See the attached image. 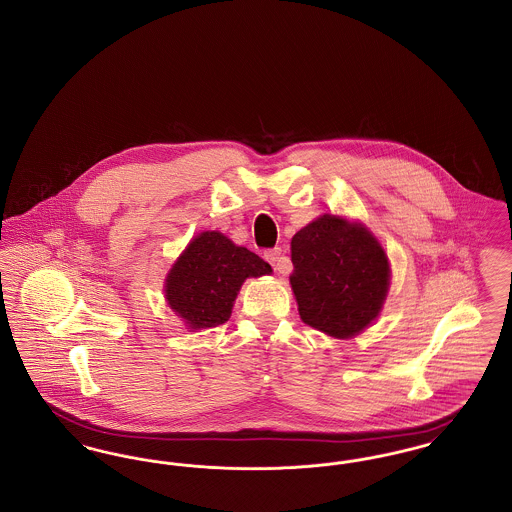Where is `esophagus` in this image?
<instances>
[{
	"label": "esophagus",
	"mask_w": 512,
	"mask_h": 512,
	"mask_svg": "<svg viewBox=\"0 0 512 512\" xmlns=\"http://www.w3.org/2000/svg\"><path fill=\"white\" fill-rule=\"evenodd\" d=\"M268 263L274 267V270H278L280 274H286L290 272L292 263H290V257L280 249V247H274V249H268L265 253Z\"/></svg>",
	"instance_id": "34e87169"
}]
</instances>
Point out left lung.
I'll return each instance as SVG.
<instances>
[{
    "mask_svg": "<svg viewBox=\"0 0 512 512\" xmlns=\"http://www.w3.org/2000/svg\"><path fill=\"white\" fill-rule=\"evenodd\" d=\"M292 290L305 324L351 338L378 317L390 263L361 224L322 215L292 238Z\"/></svg>",
    "mask_w": 512,
    "mask_h": 512,
    "instance_id": "8db88e82",
    "label": "left lung"
}]
</instances>
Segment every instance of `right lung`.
<instances>
[{"instance_id": "1", "label": "right lung", "mask_w": 512, "mask_h": 512, "mask_svg": "<svg viewBox=\"0 0 512 512\" xmlns=\"http://www.w3.org/2000/svg\"><path fill=\"white\" fill-rule=\"evenodd\" d=\"M272 268L247 247L220 232H203L180 255L167 276V301L192 330L224 324L245 278Z\"/></svg>"}]
</instances>
